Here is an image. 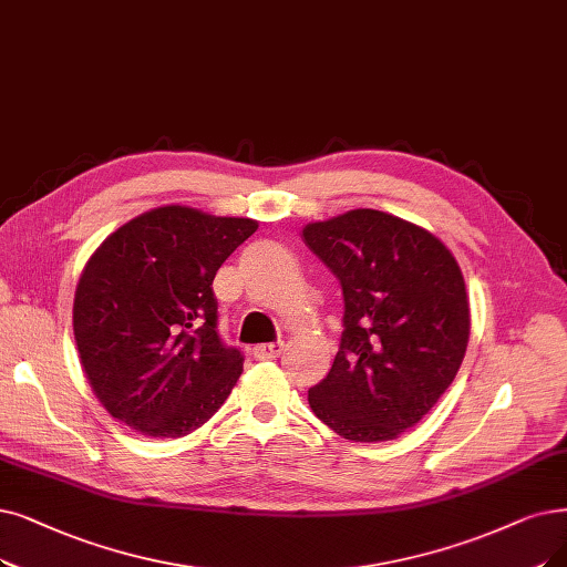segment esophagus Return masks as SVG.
Instances as JSON below:
<instances>
[{"mask_svg":"<svg viewBox=\"0 0 567 567\" xmlns=\"http://www.w3.org/2000/svg\"><path fill=\"white\" fill-rule=\"evenodd\" d=\"M281 349H284V342L279 339V342H267V344L254 347V355H256L258 360H271V358H279Z\"/></svg>","mask_w":567,"mask_h":567,"instance_id":"1","label":"esophagus"}]
</instances>
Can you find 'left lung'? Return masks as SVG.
<instances>
[{
	"label": "left lung",
	"mask_w": 567,
	"mask_h": 567,
	"mask_svg": "<svg viewBox=\"0 0 567 567\" xmlns=\"http://www.w3.org/2000/svg\"><path fill=\"white\" fill-rule=\"evenodd\" d=\"M302 235L344 298L342 342L309 389L311 410L347 440H395L433 410L463 362L461 267L435 235L374 209L309 223Z\"/></svg>",
	"instance_id": "left-lung-1"
}]
</instances>
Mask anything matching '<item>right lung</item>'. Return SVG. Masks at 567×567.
I'll list each match as a JSON object with an SVG mask.
<instances>
[{"mask_svg":"<svg viewBox=\"0 0 567 567\" xmlns=\"http://www.w3.org/2000/svg\"><path fill=\"white\" fill-rule=\"evenodd\" d=\"M256 230L251 218L172 205L132 218L87 260L74 337L113 419L151 437H184L230 395L244 355L218 334L212 284Z\"/></svg>","mask_w":567,"mask_h":567,"instance_id":"right-lung-1","label":"right lung"}]
</instances>
